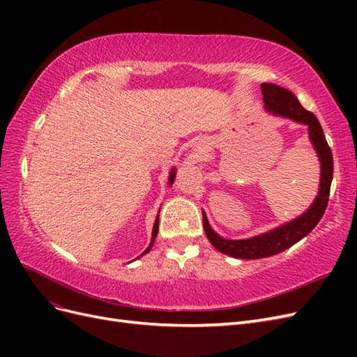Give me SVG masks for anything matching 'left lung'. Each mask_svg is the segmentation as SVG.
<instances>
[{"mask_svg":"<svg viewBox=\"0 0 357 357\" xmlns=\"http://www.w3.org/2000/svg\"><path fill=\"white\" fill-rule=\"evenodd\" d=\"M265 110L275 116H282L284 119L305 125L308 128L310 142L314 147L319 162H320V183L319 192L307 208V211L298 215L296 219L290 220L284 225H280L277 228L264 232L261 235L252 236L245 240H226L218 232H214L208 223L207 214L202 210V225L204 231L210 243L215 250L223 255H228L236 259H262L274 256L277 253L284 252L286 248L291 247L307 236L325 214L329 201V189L333 174V159L331 147L328 146L326 137L323 134L321 125L317 117L311 112H307L301 105L296 96L290 91L277 86L274 83H262L261 84Z\"/></svg>","mask_w":357,"mask_h":357,"instance_id":"1","label":"left lung"}]
</instances>
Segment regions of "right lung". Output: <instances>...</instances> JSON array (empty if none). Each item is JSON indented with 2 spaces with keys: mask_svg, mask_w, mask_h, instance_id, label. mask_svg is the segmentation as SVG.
Returning <instances> with one entry per match:
<instances>
[{
  "mask_svg": "<svg viewBox=\"0 0 357 357\" xmlns=\"http://www.w3.org/2000/svg\"><path fill=\"white\" fill-rule=\"evenodd\" d=\"M174 178H176V168H171V171H169V177H168V185L171 186L172 183H174ZM158 228H159V213H158V215H156V219H155V223H153V231H152V240H150V244H149V247L146 248V250L142 253V256L143 255H146V253H149L150 252V248L153 247V243H155V238H156V235H158ZM139 257V256H138Z\"/></svg>",
  "mask_w": 357,
  "mask_h": 357,
  "instance_id": "1",
  "label": "right lung"
}]
</instances>
